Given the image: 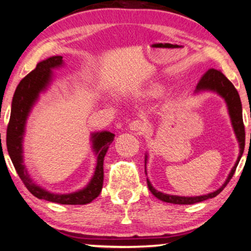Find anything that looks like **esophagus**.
Listing matches in <instances>:
<instances>
[{
    "mask_svg": "<svg viewBox=\"0 0 251 251\" xmlns=\"http://www.w3.org/2000/svg\"><path fill=\"white\" fill-rule=\"evenodd\" d=\"M129 128L134 130V132H136L137 134H144L148 129V125L142 119H135V121H133L129 124Z\"/></svg>",
    "mask_w": 251,
    "mask_h": 251,
    "instance_id": "esophagus-1",
    "label": "esophagus"
}]
</instances>
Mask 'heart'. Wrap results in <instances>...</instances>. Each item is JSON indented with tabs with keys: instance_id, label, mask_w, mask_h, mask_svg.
<instances>
[{
	"instance_id": "heart-1",
	"label": "heart",
	"mask_w": 251,
	"mask_h": 251,
	"mask_svg": "<svg viewBox=\"0 0 251 251\" xmlns=\"http://www.w3.org/2000/svg\"><path fill=\"white\" fill-rule=\"evenodd\" d=\"M166 91V88L161 83H154L151 84L147 90V95L150 97H160L163 95V92Z\"/></svg>"
}]
</instances>
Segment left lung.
I'll use <instances>...</instances> for the list:
<instances>
[{
	"mask_svg": "<svg viewBox=\"0 0 251 251\" xmlns=\"http://www.w3.org/2000/svg\"><path fill=\"white\" fill-rule=\"evenodd\" d=\"M201 91H213L216 92L220 95L222 98L226 100L227 110H229V115L231 118V123H232V127L234 129L235 136L238 138L239 145H240V153H239L238 160L235 162L234 167L231 170L229 174V177L226 180V182L220 187L218 190L213 192L211 194H207V195H201V196H195V197H185V196H176V195H168V194H163L161 192H158L154 187L151 185V182L148 179V186L150 192H151L153 195L156 198H159L160 201H166V203H171V204H180V205H188V204H195L200 203V201H206L208 198H213L216 195H219L222 190L226 188L227 182L230 181V179L233 177L234 171L237 169V166L239 161H240L242 153H244L245 150V138H246V133H245V125H244V119H242V106H241V100L240 96L237 91V89L234 88V85L231 83V82L227 80L226 76L221 72V71L209 69L206 73L204 74L203 76L201 77L200 82H198L196 85L195 92H201ZM148 156L145 155V163H147ZM145 174H147V170H145Z\"/></svg>",
	"mask_w": 251,
	"mask_h": 251,
	"instance_id": "1",
	"label": "left lung"
}]
</instances>
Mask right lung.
<instances>
[{
  "mask_svg": "<svg viewBox=\"0 0 251 251\" xmlns=\"http://www.w3.org/2000/svg\"><path fill=\"white\" fill-rule=\"evenodd\" d=\"M63 64L62 56H53L37 64L36 69L25 75L18 84L12 99L11 116L6 129L7 152L19 177L27 189L39 200L64 205H84L89 204L99 196L103 184V159L108 148L114 141L115 134L110 132H100L92 134V148L97 154V167L95 175L85 188L72 194H51L42 187L36 185L29 177L24 164L22 156V138L28 115L33 103L38 99L39 93L48 87L51 81V69Z\"/></svg>",
  "mask_w": 251,
  "mask_h": 251,
  "instance_id": "1",
  "label": "right lung"
}]
</instances>
